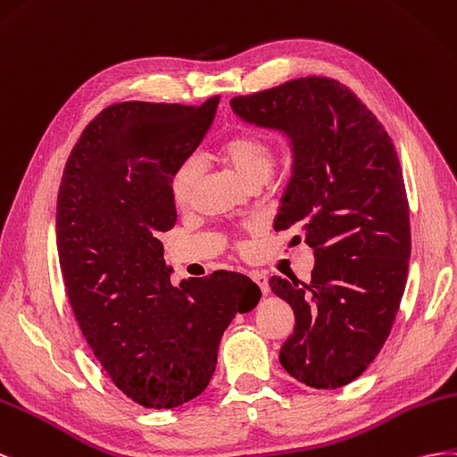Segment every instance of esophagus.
I'll return each mask as SVG.
<instances>
[{
  "label": "esophagus",
  "instance_id": "obj_1",
  "mask_svg": "<svg viewBox=\"0 0 457 457\" xmlns=\"http://www.w3.org/2000/svg\"><path fill=\"white\" fill-rule=\"evenodd\" d=\"M251 279L260 287V291H262L264 295H268L270 291V283H268V276L262 271H251Z\"/></svg>",
  "mask_w": 457,
  "mask_h": 457
}]
</instances>
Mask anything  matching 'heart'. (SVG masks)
<instances>
[{
	"mask_svg": "<svg viewBox=\"0 0 457 457\" xmlns=\"http://www.w3.org/2000/svg\"><path fill=\"white\" fill-rule=\"evenodd\" d=\"M218 159L229 166L245 184L262 186L276 164V139L260 128H241L231 132L218 145ZM201 181V162L197 156H186L170 176L172 203L179 211L191 206Z\"/></svg>",
	"mask_w": 457,
	"mask_h": 457,
	"instance_id": "obj_1",
	"label": "heart"
}]
</instances>
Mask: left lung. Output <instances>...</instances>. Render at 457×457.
I'll return each mask as SVG.
<instances>
[{"mask_svg":"<svg viewBox=\"0 0 457 457\" xmlns=\"http://www.w3.org/2000/svg\"><path fill=\"white\" fill-rule=\"evenodd\" d=\"M256 126L291 137L295 166L273 229L296 228L314 249L308 283L273 276L295 312L279 361L314 388L360 377L393 329L406 289L411 236L395 143L352 89L306 76L231 99Z\"/></svg>","mask_w":457,"mask_h":457,"instance_id":"1","label":"left lung"}]
</instances>
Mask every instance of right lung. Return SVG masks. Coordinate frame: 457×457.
<instances>
[{"instance_id":"obj_1","label":"right lung","mask_w":457,"mask_h":457,"mask_svg":"<svg viewBox=\"0 0 457 457\" xmlns=\"http://www.w3.org/2000/svg\"><path fill=\"white\" fill-rule=\"evenodd\" d=\"M218 103H114L86 126L61 178L57 251L76 321L112 383L145 408L199 396L221 335L262 295L236 271L174 287L156 239L176 224L174 168Z\"/></svg>"}]
</instances>
